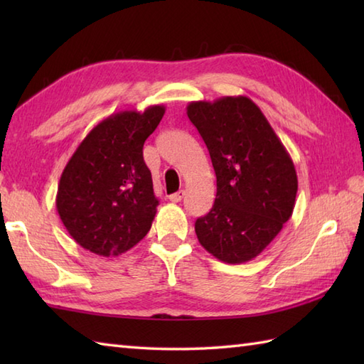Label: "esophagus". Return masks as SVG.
<instances>
[{
    "label": "esophagus",
    "mask_w": 364,
    "mask_h": 364,
    "mask_svg": "<svg viewBox=\"0 0 364 364\" xmlns=\"http://www.w3.org/2000/svg\"><path fill=\"white\" fill-rule=\"evenodd\" d=\"M183 197H184V191H178V192H175V194L168 196V200L173 203H178V202H181Z\"/></svg>",
    "instance_id": "34e87169"
}]
</instances>
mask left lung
Masks as SVG:
<instances>
[{"instance_id": "8db88e82", "label": "left lung", "mask_w": 364, "mask_h": 364, "mask_svg": "<svg viewBox=\"0 0 364 364\" xmlns=\"http://www.w3.org/2000/svg\"><path fill=\"white\" fill-rule=\"evenodd\" d=\"M186 109L218 178L211 211L196 222L198 242L228 264L257 258L296 205L297 173L289 153L249 97L191 102Z\"/></svg>"}]
</instances>
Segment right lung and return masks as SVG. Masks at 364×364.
Here are the masks:
<instances>
[{
	"label": "right lung",
	"instance_id": "add662e5",
	"mask_svg": "<svg viewBox=\"0 0 364 364\" xmlns=\"http://www.w3.org/2000/svg\"><path fill=\"white\" fill-rule=\"evenodd\" d=\"M166 107L120 111L90 129L58 184L56 210L76 244L100 257H119L145 237L158 200L144 162V142Z\"/></svg>",
	"mask_w": 364,
	"mask_h": 364
}]
</instances>
